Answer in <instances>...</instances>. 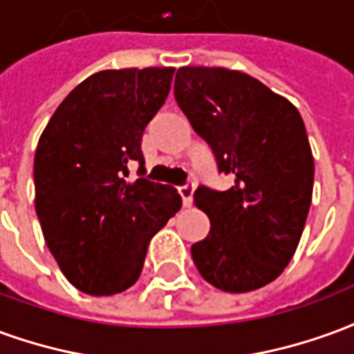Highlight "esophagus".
Listing matches in <instances>:
<instances>
[{"label": "esophagus", "instance_id": "34e87169", "mask_svg": "<svg viewBox=\"0 0 354 354\" xmlns=\"http://www.w3.org/2000/svg\"><path fill=\"white\" fill-rule=\"evenodd\" d=\"M193 184H184L180 185V189H178V193H180V197H182V203H184V207H192V201H193Z\"/></svg>", "mask_w": 354, "mask_h": 354}]
</instances>
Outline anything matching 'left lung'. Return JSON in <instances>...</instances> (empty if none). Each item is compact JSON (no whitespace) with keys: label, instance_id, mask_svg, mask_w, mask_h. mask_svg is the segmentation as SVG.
<instances>
[{"label":"left lung","instance_id":"8db88e82","mask_svg":"<svg viewBox=\"0 0 354 354\" xmlns=\"http://www.w3.org/2000/svg\"><path fill=\"white\" fill-rule=\"evenodd\" d=\"M174 98L212 149L231 189H195L210 233L192 246L203 279L223 292H250L288 266L313 197L311 146L304 119L286 98L243 72L180 68Z\"/></svg>","mask_w":354,"mask_h":354}]
</instances>
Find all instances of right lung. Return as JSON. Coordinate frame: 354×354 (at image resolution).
<instances>
[{"label": "right lung", "instance_id": "obj_1", "mask_svg": "<svg viewBox=\"0 0 354 354\" xmlns=\"http://www.w3.org/2000/svg\"><path fill=\"white\" fill-rule=\"evenodd\" d=\"M172 75L174 68L94 73L66 96L39 138L35 212L62 273L85 294L131 288L151 237L182 207L172 185L144 178L140 147Z\"/></svg>", "mask_w": 354, "mask_h": 354}]
</instances>
